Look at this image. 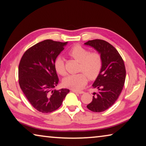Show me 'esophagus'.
I'll return each instance as SVG.
<instances>
[{"mask_svg":"<svg viewBox=\"0 0 146 146\" xmlns=\"http://www.w3.org/2000/svg\"><path fill=\"white\" fill-rule=\"evenodd\" d=\"M73 91V92H74V93H78V94H83L84 93V91H76V90H71Z\"/></svg>","mask_w":146,"mask_h":146,"instance_id":"34e87169","label":"esophagus"}]
</instances>
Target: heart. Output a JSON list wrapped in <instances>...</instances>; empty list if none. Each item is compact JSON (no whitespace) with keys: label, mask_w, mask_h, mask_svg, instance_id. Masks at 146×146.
<instances>
[{"label":"heart","mask_w":146,"mask_h":146,"mask_svg":"<svg viewBox=\"0 0 146 146\" xmlns=\"http://www.w3.org/2000/svg\"><path fill=\"white\" fill-rule=\"evenodd\" d=\"M69 55L80 62L78 71L82 72L68 76L63 80V84L74 90H80L87 83L88 76L90 80H94L99 75L102 66V58L99 53H90L88 49L80 45L71 48ZM54 68L59 75H66L65 62L61 56L55 58Z\"/></svg>","instance_id":"1"}]
</instances>
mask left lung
Wrapping results in <instances>:
<instances>
[{
    "instance_id": "obj_1",
    "label": "left lung",
    "mask_w": 146,
    "mask_h": 146,
    "mask_svg": "<svg viewBox=\"0 0 146 146\" xmlns=\"http://www.w3.org/2000/svg\"><path fill=\"white\" fill-rule=\"evenodd\" d=\"M100 54L102 69L92 86L97 89L87 106L91 111L102 112L114 104L119 97L125 80V68L122 58L111 44L100 39L84 43Z\"/></svg>"
}]
</instances>
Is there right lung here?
<instances>
[{"mask_svg": "<svg viewBox=\"0 0 146 146\" xmlns=\"http://www.w3.org/2000/svg\"><path fill=\"white\" fill-rule=\"evenodd\" d=\"M67 44L52 40L42 41L29 48L20 61V87L32 106L41 113L57 110L70 92L68 89L53 90L59 81L54 61Z\"/></svg>", "mask_w": 146, "mask_h": 146, "instance_id": "add662e5", "label": "right lung"}]
</instances>
